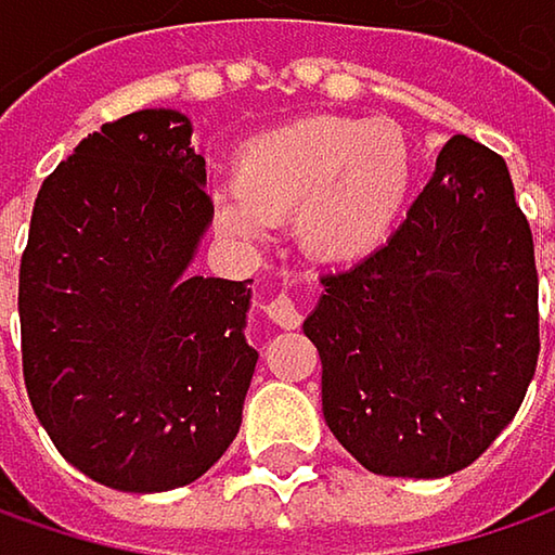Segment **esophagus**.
<instances>
[{
    "instance_id": "esophagus-1",
    "label": "esophagus",
    "mask_w": 555,
    "mask_h": 555,
    "mask_svg": "<svg viewBox=\"0 0 555 555\" xmlns=\"http://www.w3.org/2000/svg\"><path fill=\"white\" fill-rule=\"evenodd\" d=\"M267 314H270V321L279 324L282 331H292V327L301 324V308H298V301L288 292H279L276 298L267 301Z\"/></svg>"
}]
</instances>
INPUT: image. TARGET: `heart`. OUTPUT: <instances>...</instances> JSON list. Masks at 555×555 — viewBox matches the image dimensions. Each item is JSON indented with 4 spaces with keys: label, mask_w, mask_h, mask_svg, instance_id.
<instances>
[{
    "label": "heart",
    "mask_w": 555,
    "mask_h": 555,
    "mask_svg": "<svg viewBox=\"0 0 555 555\" xmlns=\"http://www.w3.org/2000/svg\"><path fill=\"white\" fill-rule=\"evenodd\" d=\"M414 182V154L391 121L308 115L247 141L234 185L215 192V224L260 244L292 215L295 244L321 267H357L395 237Z\"/></svg>",
    "instance_id": "1"
}]
</instances>
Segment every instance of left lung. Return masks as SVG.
<instances>
[{
  "instance_id": "8db88e82",
  "label": "left lung",
  "mask_w": 555,
  "mask_h": 555,
  "mask_svg": "<svg viewBox=\"0 0 555 555\" xmlns=\"http://www.w3.org/2000/svg\"><path fill=\"white\" fill-rule=\"evenodd\" d=\"M321 285L301 327L344 450L401 479L476 463L517 414L540 353L533 237L499 154L453 134L395 237Z\"/></svg>"
}]
</instances>
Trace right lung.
I'll return each instance as SVG.
<instances>
[{
	"mask_svg": "<svg viewBox=\"0 0 555 555\" xmlns=\"http://www.w3.org/2000/svg\"><path fill=\"white\" fill-rule=\"evenodd\" d=\"M176 108L79 141L44 179L18 273L31 408L66 463L118 492L205 476L241 430L257 370L250 279L192 276L215 218Z\"/></svg>",
	"mask_w": 555,
	"mask_h": 555,
	"instance_id": "1",
	"label": "right lung"
}]
</instances>
